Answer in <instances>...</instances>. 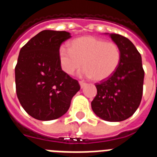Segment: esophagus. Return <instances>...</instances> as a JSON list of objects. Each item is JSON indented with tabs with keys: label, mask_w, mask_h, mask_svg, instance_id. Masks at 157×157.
Returning <instances> with one entry per match:
<instances>
[{
	"label": "esophagus",
	"mask_w": 157,
	"mask_h": 157,
	"mask_svg": "<svg viewBox=\"0 0 157 157\" xmlns=\"http://www.w3.org/2000/svg\"><path fill=\"white\" fill-rule=\"evenodd\" d=\"M79 84L80 86H81V88H83V87L86 85V83L85 82H83V81H79Z\"/></svg>",
	"instance_id": "esophagus-1"
}]
</instances>
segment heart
<instances>
[{
	"label": "heart",
	"mask_w": 157,
	"mask_h": 157,
	"mask_svg": "<svg viewBox=\"0 0 157 157\" xmlns=\"http://www.w3.org/2000/svg\"><path fill=\"white\" fill-rule=\"evenodd\" d=\"M59 60L64 72L73 75L83 64L82 75L96 81L113 74L121 61V50L115 43L92 36L75 39L70 48L61 47Z\"/></svg>",
	"instance_id": "heart-1"
}]
</instances>
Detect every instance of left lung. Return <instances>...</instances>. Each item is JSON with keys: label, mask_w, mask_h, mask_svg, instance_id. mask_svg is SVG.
<instances>
[{"label": "left lung", "mask_w": 157, "mask_h": 157, "mask_svg": "<svg viewBox=\"0 0 157 157\" xmlns=\"http://www.w3.org/2000/svg\"><path fill=\"white\" fill-rule=\"evenodd\" d=\"M109 36L121 50V61L109 78L96 84L97 94L91 109L105 121H121L132 116L140 106L144 71L141 55L129 39L118 34Z\"/></svg>", "instance_id": "8db88e82"}]
</instances>
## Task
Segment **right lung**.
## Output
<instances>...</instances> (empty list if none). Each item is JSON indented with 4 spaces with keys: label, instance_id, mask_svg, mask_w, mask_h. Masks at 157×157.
I'll list each match as a JSON object with an SVG mask.
<instances>
[{
    "label": "right lung",
    "instance_id": "obj_1",
    "mask_svg": "<svg viewBox=\"0 0 157 157\" xmlns=\"http://www.w3.org/2000/svg\"><path fill=\"white\" fill-rule=\"evenodd\" d=\"M71 37L67 31L44 30L21 48L15 66L16 92L27 113L40 121L68 111L79 83L61 70L59 49Z\"/></svg>",
    "mask_w": 157,
    "mask_h": 157
}]
</instances>
